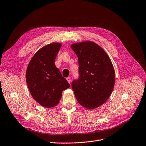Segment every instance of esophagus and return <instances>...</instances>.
Here are the masks:
<instances>
[{"mask_svg": "<svg viewBox=\"0 0 146 146\" xmlns=\"http://www.w3.org/2000/svg\"><path fill=\"white\" fill-rule=\"evenodd\" d=\"M66 80L68 81V82L70 84V83H71V78H70V77H67L66 78Z\"/></svg>", "mask_w": 146, "mask_h": 146, "instance_id": "obj_1", "label": "esophagus"}]
</instances>
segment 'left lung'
I'll return each mask as SVG.
<instances>
[{
  "label": "left lung",
  "mask_w": 146,
  "mask_h": 146,
  "mask_svg": "<svg viewBox=\"0 0 146 146\" xmlns=\"http://www.w3.org/2000/svg\"><path fill=\"white\" fill-rule=\"evenodd\" d=\"M71 48L78 59V80L72 88L78 103L88 109L104 104L113 92L115 72L110 57L100 45L92 41L73 44Z\"/></svg>",
  "instance_id": "left-lung-1"
}]
</instances>
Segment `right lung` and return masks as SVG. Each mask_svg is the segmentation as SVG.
I'll return each instance as SVG.
<instances>
[{
  "label": "right lung",
  "instance_id": "right-lung-1",
  "mask_svg": "<svg viewBox=\"0 0 146 146\" xmlns=\"http://www.w3.org/2000/svg\"><path fill=\"white\" fill-rule=\"evenodd\" d=\"M62 44L53 42L39 49L32 58L26 71V83L33 99L46 108L59 104L62 91L70 87L55 65Z\"/></svg>",
  "mask_w": 146,
  "mask_h": 146
}]
</instances>
